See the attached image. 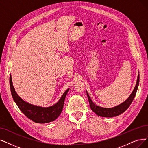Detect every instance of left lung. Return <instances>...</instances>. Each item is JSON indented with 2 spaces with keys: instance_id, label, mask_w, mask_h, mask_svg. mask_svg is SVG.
Instances as JSON below:
<instances>
[{
  "instance_id": "8db88e82",
  "label": "left lung",
  "mask_w": 148,
  "mask_h": 148,
  "mask_svg": "<svg viewBox=\"0 0 148 148\" xmlns=\"http://www.w3.org/2000/svg\"><path fill=\"white\" fill-rule=\"evenodd\" d=\"M139 79H140V76L138 73L137 80V83H136L134 89L131 93V95L128 97V98L125 101H124L121 104L111 108H102L96 104H95L92 101L89 95H88V93L86 91L88 102H89L90 107L92 110L93 112H95V113L97 115L103 116V117H114V116H116L121 114L124 112L126 111L127 109V108L129 107V106L131 104L134 97H135V95H136V93H137L138 87L139 85Z\"/></svg>"
}]
</instances>
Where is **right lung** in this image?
Masks as SVG:
<instances>
[{"label": "right lung", "instance_id": "right-lung-1", "mask_svg": "<svg viewBox=\"0 0 148 148\" xmlns=\"http://www.w3.org/2000/svg\"><path fill=\"white\" fill-rule=\"evenodd\" d=\"M10 86L11 93L14 102L19 109L29 119L38 123H47L55 121L60 116L63 109L65 98L69 88L65 92L60 100L50 107H40L29 104L23 100L15 91L11 75L10 76Z\"/></svg>", "mask_w": 148, "mask_h": 148}]
</instances>
